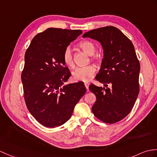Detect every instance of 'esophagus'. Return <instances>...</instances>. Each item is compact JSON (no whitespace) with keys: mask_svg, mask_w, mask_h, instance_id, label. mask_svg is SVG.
<instances>
[{"mask_svg":"<svg viewBox=\"0 0 157 157\" xmlns=\"http://www.w3.org/2000/svg\"><path fill=\"white\" fill-rule=\"evenodd\" d=\"M84 85H85V86H86V89L88 90H89V83H87V82H86V83H84Z\"/></svg>","mask_w":157,"mask_h":157,"instance_id":"esophagus-1","label":"esophagus"}]
</instances>
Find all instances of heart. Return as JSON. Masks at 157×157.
<instances>
[{"mask_svg":"<svg viewBox=\"0 0 157 157\" xmlns=\"http://www.w3.org/2000/svg\"><path fill=\"white\" fill-rule=\"evenodd\" d=\"M79 47L83 52H85L89 56H93L95 53L96 48L92 42L89 41H83L79 44ZM93 61L98 62L100 61L99 58L96 56L92 57ZM63 61L64 63L69 67L73 68L74 67V61L73 58L72 52L70 47H67L65 49L63 53ZM96 69L95 66L92 65H87L84 67H79L75 69L74 71H73V78L76 82H87L93 78L95 74Z\"/></svg>","mask_w":157,"mask_h":157,"instance_id":"1","label":"heart"}]
</instances>
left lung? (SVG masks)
I'll use <instances>...</instances> for the list:
<instances>
[{
    "label": "left lung",
    "instance_id": "left-lung-1",
    "mask_svg": "<svg viewBox=\"0 0 157 157\" xmlns=\"http://www.w3.org/2000/svg\"><path fill=\"white\" fill-rule=\"evenodd\" d=\"M82 37L97 40L104 49L101 68L95 78L104 87L93 83L89 86L96 97L93 114L105 123L118 122L132 110L139 93L140 63L134 45L112 26L87 31Z\"/></svg>",
    "mask_w": 157,
    "mask_h": 157
}]
</instances>
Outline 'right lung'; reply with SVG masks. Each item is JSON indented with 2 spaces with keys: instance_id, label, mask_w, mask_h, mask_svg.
I'll return each instance as SVG.
<instances>
[{
  "instance_id": "right-lung-1",
  "label": "right lung",
  "mask_w": 157,
  "mask_h": 157,
  "mask_svg": "<svg viewBox=\"0 0 157 157\" xmlns=\"http://www.w3.org/2000/svg\"><path fill=\"white\" fill-rule=\"evenodd\" d=\"M81 30L49 28L36 35L25 55L21 74L25 101L31 115L47 128L59 126L71 118L86 92L83 82L64 85L71 76L63 53Z\"/></svg>"
}]
</instances>
